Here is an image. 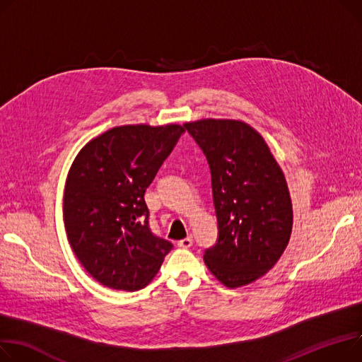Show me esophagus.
<instances>
[{"label": "esophagus", "instance_id": "1", "mask_svg": "<svg viewBox=\"0 0 362 362\" xmlns=\"http://www.w3.org/2000/svg\"><path fill=\"white\" fill-rule=\"evenodd\" d=\"M192 245H194V237H192V234H189L186 238H182L180 242L177 243V246H179V247H183V249H187V247H190Z\"/></svg>", "mask_w": 362, "mask_h": 362}]
</instances>
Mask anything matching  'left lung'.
<instances>
[{
	"instance_id": "obj_1",
	"label": "left lung",
	"mask_w": 362,
	"mask_h": 362,
	"mask_svg": "<svg viewBox=\"0 0 362 362\" xmlns=\"http://www.w3.org/2000/svg\"><path fill=\"white\" fill-rule=\"evenodd\" d=\"M183 128L211 168L218 240L205 250V264L228 288L252 284L274 268L291 237L293 204L282 168L243 120L201 119Z\"/></svg>"
}]
</instances>
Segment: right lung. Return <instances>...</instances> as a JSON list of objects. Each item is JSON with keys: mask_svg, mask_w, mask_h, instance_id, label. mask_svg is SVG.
Returning a JSON list of instances; mask_svg holds the SVG:
<instances>
[{"mask_svg": "<svg viewBox=\"0 0 362 362\" xmlns=\"http://www.w3.org/2000/svg\"><path fill=\"white\" fill-rule=\"evenodd\" d=\"M185 128L115 127L88 141L72 161L64 190V226L83 268L105 286L148 285L173 245L148 227L146 189Z\"/></svg>", "mask_w": 362, "mask_h": 362, "instance_id": "1", "label": "right lung"}]
</instances>
